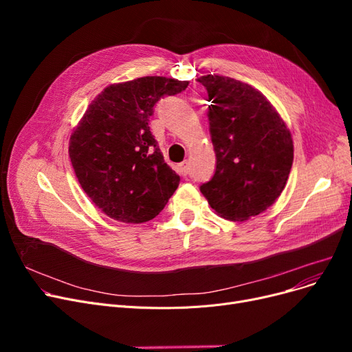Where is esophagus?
<instances>
[{
    "mask_svg": "<svg viewBox=\"0 0 352 352\" xmlns=\"http://www.w3.org/2000/svg\"><path fill=\"white\" fill-rule=\"evenodd\" d=\"M188 173H190V164H188L187 161L181 162V164L178 165V174H179V175H184V177H186Z\"/></svg>",
    "mask_w": 352,
    "mask_h": 352,
    "instance_id": "esophagus-1",
    "label": "esophagus"
}]
</instances>
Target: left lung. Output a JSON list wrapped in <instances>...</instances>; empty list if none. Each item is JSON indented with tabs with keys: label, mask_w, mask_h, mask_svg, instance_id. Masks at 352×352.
Listing matches in <instances>:
<instances>
[{
	"label": "left lung",
	"mask_w": 352,
	"mask_h": 352,
	"mask_svg": "<svg viewBox=\"0 0 352 352\" xmlns=\"http://www.w3.org/2000/svg\"><path fill=\"white\" fill-rule=\"evenodd\" d=\"M217 166L199 187L218 215L245 221L271 207L292 166L289 129L254 87L223 76H202Z\"/></svg>",
	"instance_id": "8db88e82"
}]
</instances>
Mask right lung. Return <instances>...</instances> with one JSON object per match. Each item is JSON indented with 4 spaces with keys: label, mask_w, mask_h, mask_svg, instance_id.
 <instances>
[{
    "label": "right lung",
    "mask_w": 352,
    "mask_h": 352,
    "mask_svg": "<svg viewBox=\"0 0 352 352\" xmlns=\"http://www.w3.org/2000/svg\"><path fill=\"white\" fill-rule=\"evenodd\" d=\"M188 81L142 77L107 87L69 138V158L91 201L109 218L140 224L155 218L175 192L179 175L164 161L150 131L154 105Z\"/></svg>",
    "instance_id": "add662e5"
}]
</instances>
